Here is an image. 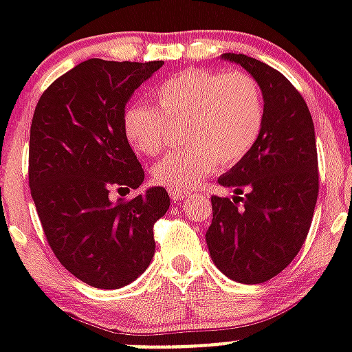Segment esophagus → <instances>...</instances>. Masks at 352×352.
<instances>
[{"label": "esophagus", "mask_w": 352, "mask_h": 352, "mask_svg": "<svg viewBox=\"0 0 352 352\" xmlns=\"http://www.w3.org/2000/svg\"><path fill=\"white\" fill-rule=\"evenodd\" d=\"M170 197L173 203H179L181 199L188 197V192H179V190H170Z\"/></svg>", "instance_id": "obj_1"}]
</instances>
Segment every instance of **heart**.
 <instances>
[{
    "mask_svg": "<svg viewBox=\"0 0 352 352\" xmlns=\"http://www.w3.org/2000/svg\"><path fill=\"white\" fill-rule=\"evenodd\" d=\"M157 106L133 104L124 113V131L142 155L162 153L170 124H186L188 148L157 162L151 179L159 186L186 192L199 186L219 164L232 166L254 148L265 124V98L246 73L186 71L155 91Z\"/></svg>",
    "mask_w": 352,
    "mask_h": 352,
    "instance_id": "b5f03b06",
    "label": "heart"
}]
</instances>
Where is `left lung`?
<instances>
[{
    "label": "left lung",
    "instance_id": "obj_1",
    "mask_svg": "<svg viewBox=\"0 0 352 352\" xmlns=\"http://www.w3.org/2000/svg\"><path fill=\"white\" fill-rule=\"evenodd\" d=\"M221 58L256 78L265 124L245 159L219 177L234 197H212L206 245L226 278L256 285L289 267L305 243L318 199L316 137L303 96L279 71L246 54Z\"/></svg>",
    "mask_w": 352,
    "mask_h": 352
}]
</instances>
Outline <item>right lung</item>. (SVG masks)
<instances>
[{
    "instance_id": "add662e5",
    "label": "right lung",
    "mask_w": 352,
    "mask_h": 352,
    "mask_svg": "<svg viewBox=\"0 0 352 352\" xmlns=\"http://www.w3.org/2000/svg\"><path fill=\"white\" fill-rule=\"evenodd\" d=\"M164 62L91 58L52 82L36 106L29 186L54 256L95 289H120L149 267L153 225L170 208L162 186L131 201L144 170L124 131L126 104Z\"/></svg>"
}]
</instances>
